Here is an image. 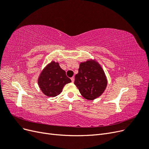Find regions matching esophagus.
Segmentation results:
<instances>
[{
  "mask_svg": "<svg viewBox=\"0 0 149 149\" xmlns=\"http://www.w3.org/2000/svg\"><path fill=\"white\" fill-rule=\"evenodd\" d=\"M71 81L73 82V83L74 81V77H72V78H71Z\"/></svg>",
  "mask_w": 149,
  "mask_h": 149,
  "instance_id": "obj_1",
  "label": "esophagus"
}]
</instances>
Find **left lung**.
<instances>
[{
  "label": "left lung",
  "instance_id": "1",
  "mask_svg": "<svg viewBox=\"0 0 149 149\" xmlns=\"http://www.w3.org/2000/svg\"><path fill=\"white\" fill-rule=\"evenodd\" d=\"M74 84L81 94L88 100L100 97L104 91L107 81L101 66L94 60L81 63Z\"/></svg>",
  "mask_w": 149,
  "mask_h": 149
}]
</instances>
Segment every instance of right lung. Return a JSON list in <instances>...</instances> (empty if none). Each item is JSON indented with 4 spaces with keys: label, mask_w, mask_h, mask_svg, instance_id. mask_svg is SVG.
Segmentation results:
<instances>
[{
    "label": "right lung",
    "mask_w": 149,
    "mask_h": 149,
    "mask_svg": "<svg viewBox=\"0 0 149 149\" xmlns=\"http://www.w3.org/2000/svg\"><path fill=\"white\" fill-rule=\"evenodd\" d=\"M71 82L59 63L52 61L42 71L38 84L43 93L49 97H55L62 92L64 86Z\"/></svg>",
    "instance_id": "right-lung-1"
}]
</instances>
